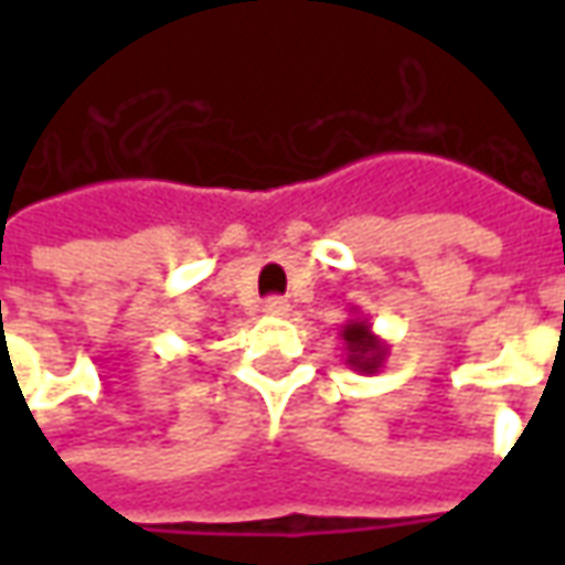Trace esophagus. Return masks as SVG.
<instances>
[{"label":"esophagus","instance_id":"esophagus-1","mask_svg":"<svg viewBox=\"0 0 565 565\" xmlns=\"http://www.w3.org/2000/svg\"><path fill=\"white\" fill-rule=\"evenodd\" d=\"M263 311H266L269 318H287V315H290V302L281 299V296H271V299H266Z\"/></svg>","mask_w":565,"mask_h":565}]
</instances>
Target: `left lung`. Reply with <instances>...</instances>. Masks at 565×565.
Listing matches in <instances>:
<instances>
[{
    "label": "left lung",
    "mask_w": 565,
    "mask_h": 565,
    "mask_svg": "<svg viewBox=\"0 0 565 565\" xmlns=\"http://www.w3.org/2000/svg\"><path fill=\"white\" fill-rule=\"evenodd\" d=\"M339 339H342L344 363L354 369V372H360V375H375V372H381L384 363H387V356H391V344L372 332V323L366 318H360L356 308L351 311V320L342 323Z\"/></svg>",
    "instance_id": "8db88e82"
}]
</instances>
